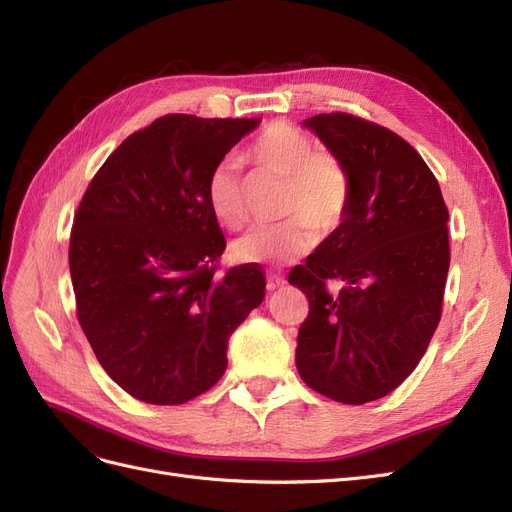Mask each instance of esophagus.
I'll return each mask as SVG.
<instances>
[{
    "label": "esophagus",
    "instance_id": "esophagus-1",
    "mask_svg": "<svg viewBox=\"0 0 512 512\" xmlns=\"http://www.w3.org/2000/svg\"><path fill=\"white\" fill-rule=\"evenodd\" d=\"M284 284H286V277L284 275H280V273H269L267 275V288L269 290H275V288H280Z\"/></svg>",
    "mask_w": 512,
    "mask_h": 512
}]
</instances>
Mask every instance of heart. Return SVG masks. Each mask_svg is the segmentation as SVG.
<instances>
[{"instance_id": "1", "label": "heart", "mask_w": 512, "mask_h": 512, "mask_svg": "<svg viewBox=\"0 0 512 512\" xmlns=\"http://www.w3.org/2000/svg\"><path fill=\"white\" fill-rule=\"evenodd\" d=\"M250 158L267 173L286 179L284 224L256 226L243 235L235 256L243 262H286L312 250L317 230L329 237L348 218L352 181L346 164L331 151H318L316 138L292 121H273L254 138ZM205 203L222 228L239 230L247 220L243 166L224 158L205 181Z\"/></svg>"}]
</instances>
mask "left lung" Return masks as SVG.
I'll return each instance as SVG.
<instances>
[{
    "label": "left lung",
    "mask_w": 512,
    "mask_h": 512,
    "mask_svg": "<svg viewBox=\"0 0 512 512\" xmlns=\"http://www.w3.org/2000/svg\"><path fill=\"white\" fill-rule=\"evenodd\" d=\"M305 126L346 164L352 203L346 222L288 275L309 301L297 369L309 389L361 406L412 374L438 327L448 209L425 160L393 130L337 111ZM331 281L345 286L333 293Z\"/></svg>",
    "instance_id": "obj_1"
}]
</instances>
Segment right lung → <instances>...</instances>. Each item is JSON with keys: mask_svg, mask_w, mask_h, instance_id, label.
I'll return each mask as SVG.
<instances>
[{"mask_svg": "<svg viewBox=\"0 0 512 512\" xmlns=\"http://www.w3.org/2000/svg\"><path fill=\"white\" fill-rule=\"evenodd\" d=\"M258 119L164 115L89 181L70 232L76 316L123 391L179 406L228 365V337L265 299V273H218L226 239L205 203L211 168Z\"/></svg>", "mask_w": 512, "mask_h": 512, "instance_id": "obj_1", "label": "right lung"}]
</instances>
